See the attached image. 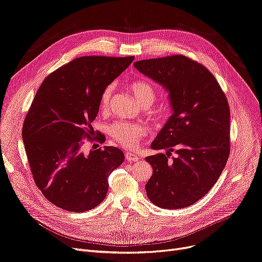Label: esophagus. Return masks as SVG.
Instances as JSON below:
<instances>
[{
	"label": "esophagus",
	"instance_id": "obj_1",
	"mask_svg": "<svg viewBox=\"0 0 262 262\" xmlns=\"http://www.w3.org/2000/svg\"><path fill=\"white\" fill-rule=\"evenodd\" d=\"M125 158H126V161H128V162H130V163L137 162L138 159H139V157H138L137 155H135L134 153H129V152L125 154Z\"/></svg>",
	"mask_w": 262,
	"mask_h": 262
}]
</instances>
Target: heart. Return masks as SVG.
<instances>
[{
  "label": "heart",
  "mask_w": 262,
  "mask_h": 262,
  "mask_svg": "<svg viewBox=\"0 0 262 262\" xmlns=\"http://www.w3.org/2000/svg\"><path fill=\"white\" fill-rule=\"evenodd\" d=\"M115 84L111 83L107 85L103 93L100 95L99 105L101 109H106L109 106L110 99L112 96ZM132 92L134 96L137 98L138 103L143 105H152L156 98V92L154 88L145 81H136L130 85ZM146 134V128L143 125L133 124L128 122L119 121L113 123L109 127V135L111 136L112 140L116 143L120 144L125 149H135L137 147L140 139Z\"/></svg>",
  "instance_id": "obj_1"
}]
</instances>
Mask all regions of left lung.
<instances>
[{
  "mask_svg": "<svg viewBox=\"0 0 262 262\" xmlns=\"http://www.w3.org/2000/svg\"><path fill=\"white\" fill-rule=\"evenodd\" d=\"M134 66L169 93L172 115L145 157L153 174L146 196L163 209H182L197 202L213 187L230 153V110L215 77L185 55L141 60ZM174 150L177 158L169 160Z\"/></svg>",
  "mask_w": 262,
  "mask_h": 262,
  "instance_id": "8db88e82",
  "label": "left lung"
}]
</instances>
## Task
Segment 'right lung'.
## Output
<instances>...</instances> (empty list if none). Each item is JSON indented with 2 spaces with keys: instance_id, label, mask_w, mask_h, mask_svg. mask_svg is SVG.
<instances>
[{
  "instance_id": "1",
  "label": "right lung",
  "mask_w": 262,
  "mask_h": 262,
  "mask_svg": "<svg viewBox=\"0 0 262 262\" xmlns=\"http://www.w3.org/2000/svg\"><path fill=\"white\" fill-rule=\"evenodd\" d=\"M134 56H81L50 74L36 92L22 126V139L34 182L54 206L82 213L108 191V177L124 161L115 146L82 151L99 110L104 89ZM98 141H103L98 136Z\"/></svg>"
}]
</instances>
